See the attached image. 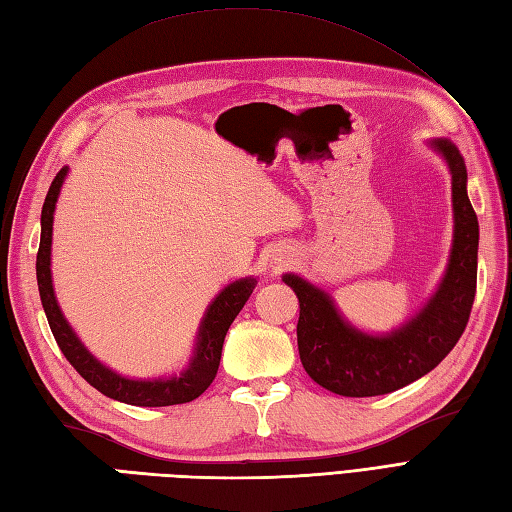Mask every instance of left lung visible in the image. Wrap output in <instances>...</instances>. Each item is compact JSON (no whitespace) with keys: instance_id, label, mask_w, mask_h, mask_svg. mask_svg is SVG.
I'll list each match as a JSON object with an SVG mask.
<instances>
[{"instance_id":"1","label":"left lung","mask_w":512,"mask_h":512,"mask_svg":"<svg viewBox=\"0 0 512 512\" xmlns=\"http://www.w3.org/2000/svg\"><path fill=\"white\" fill-rule=\"evenodd\" d=\"M427 145L451 171L453 244L440 286L411 319L387 334L363 332L343 317L330 292L295 273L284 275L301 308V363L314 383L339 396H380L422 378L453 350L469 323L480 226L466 193V165L449 138H433Z\"/></svg>"}]
</instances>
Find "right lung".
<instances>
[{
    "label": "right lung",
    "instance_id": "obj_1",
    "mask_svg": "<svg viewBox=\"0 0 512 512\" xmlns=\"http://www.w3.org/2000/svg\"><path fill=\"white\" fill-rule=\"evenodd\" d=\"M68 171L70 167H63L57 176H54L46 195V202H43L41 242H39V253H37L39 297H41L43 312H46L48 317L50 330L54 334V341H57L63 356L68 358L76 372H79L94 389H99L107 398L127 402V405H134V407H169V405H182V402L195 400L200 394H204L206 387L213 383L217 367H220L224 336L228 328H231V323L235 321L239 310L244 308L250 292L255 290L257 279L242 277L217 292L200 321L189 363L182 367L180 374L173 372L171 376H158V378H129L114 372V369L103 365L99 358H96L88 347L81 343V339L72 330L68 319L63 317L57 297H54L52 270H50L52 222H54V209H57L61 187L65 178H68Z\"/></svg>",
    "mask_w": 512,
    "mask_h": 512
}]
</instances>
